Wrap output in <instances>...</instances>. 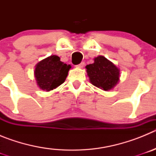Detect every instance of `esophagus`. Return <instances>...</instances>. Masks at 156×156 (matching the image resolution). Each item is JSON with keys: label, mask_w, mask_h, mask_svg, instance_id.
Returning a JSON list of instances; mask_svg holds the SVG:
<instances>
[{"label": "esophagus", "mask_w": 156, "mask_h": 156, "mask_svg": "<svg viewBox=\"0 0 156 156\" xmlns=\"http://www.w3.org/2000/svg\"><path fill=\"white\" fill-rule=\"evenodd\" d=\"M84 65H85V63L83 62H80V63L79 65H77V67H79V68H83V66H84Z\"/></svg>", "instance_id": "esophagus-1"}]
</instances>
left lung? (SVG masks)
I'll return each instance as SVG.
<instances>
[{"mask_svg":"<svg viewBox=\"0 0 156 156\" xmlns=\"http://www.w3.org/2000/svg\"><path fill=\"white\" fill-rule=\"evenodd\" d=\"M86 69L90 83L104 90L112 89L119 81V69L103 56L95 58L94 62Z\"/></svg>","mask_w":156,"mask_h":156,"instance_id":"obj_1","label":"left lung"}]
</instances>
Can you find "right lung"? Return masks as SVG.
Masks as SVG:
<instances>
[{
	"mask_svg": "<svg viewBox=\"0 0 156 156\" xmlns=\"http://www.w3.org/2000/svg\"><path fill=\"white\" fill-rule=\"evenodd\" d=\"M70 68V65L60 61L57 55L44 59L36 66L34 72L37 85L44 90H53L64 83Z\"/></svg>",
	"mask_w": 156,
	"mask_h": 156,
	"instance_id": "obj_1",
	"label": "right lung"
}]
</instances>
